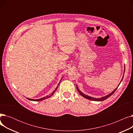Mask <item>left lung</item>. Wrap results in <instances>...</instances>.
I'll use <instances>...</instances> for the list:
<instances>
[{
    "label": "left lung",
    "instance_id": "obj_1",
    "mask_svg": "<svg viewBox=\"0 0 133 133\" xmlns=\"http://www.w3.org/2000/svg\"><path fill=\"white\" fill-rule=\"evenodd\" d=\"M125 69V68H124ZM123 79V78H122ZM121 81H122V80H121ZM76 89H77V90H78V91L79 92V93L81 95V96H82L83 97H85V98H86V99H88V100H93V101H103V100H106V99H107V98H108L109 97H110L111 95H112L114 92H115V90H116V89L117 88H116L114 91H113L112 92H111L110 94H108V95H107V96H104V97H101V98H99V99H96V98H94V97H90V96H88V95H85V94H83L82 93H81L80 90H79V89H78V87H76Z\"/></svg>",
    "mask_w": 133,
    "mask_h": 133
}]
</instances>
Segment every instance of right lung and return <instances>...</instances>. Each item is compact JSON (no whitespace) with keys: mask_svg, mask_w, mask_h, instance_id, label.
I'll return each mask as SVG.
<instances>
[{"mask_svg":"<svg viewBox=\"0 0 133 133\" xmlns=\"http://www.w3.org/2000/svg\"><path fill=\"white\" fill-rule=\"evenodd\" d=\"M60 82L59 83V84L60 83ZM59 84H58V85H59ZM58 86H57V88H56L55 89V90H54V91L52 93V94H50V95L49 96H45V97H43V98H41V99H29V98H27L28 100H31V101H42V100H45V99H47V98H48V97H51V95H53V94H54V93H55V90H57V88H58Z\"/></svg>","mask_w":133,"mask_h":133,"instance_id":"1","label":"right lung"}]
</instances>
